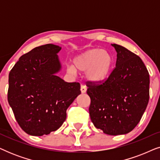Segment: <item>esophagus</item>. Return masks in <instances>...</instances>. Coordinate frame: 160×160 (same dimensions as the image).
I'll return each mask as SVG.
<instances>
[{
    "label": "esophagus",
    "mask_w": 160,
    "mask_h": 160,
    "mask_svg": "<svg viewBox=\"0 0 160 160\" xmlns=\"http://www.w3.org/2000/svg\"><path fill=\"white\" fill-rule=\"evenodd\" d=\"M86 91H87V87L83 84L81 85V92H82V93L86 92Z\"/></svg>",
    "instance_id": "esophagus-1"
}]
</instances>
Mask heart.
<instances>
[{"label":"heart","instance_id":"obj_1","mask_svg":"<svg viewBox=\"0 0 160 160\" xmlns=\"http://www.w3.org/2000/svg\"><path fill=\"white\" fill-rule=\"evenodd\" d=\"M73 66L68 71L73 73L76 70L87 71V76L93 82H101L107 78L113 64L111 54L106 50L92 49L78 54L73 58Z\"/></svg>","mask_w":160,"mask_h":160}]
</instances>
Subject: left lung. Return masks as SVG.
I'll return each instance as SVG.
<instances>
[{"label": "left lung", "mask_w": 160, "mask_h": 160, "mask_svg": "<svg viewBox=\"0 0 160 160\" xmlns=\"http://www.w3.org/2000/svg\"><path fill=\"white\" fill-rule=\"evenodd\" d=\"M112 46L117 52L116 67L106 79L86 85L94 125L117 135L130 132L141 120L149 100V73L140 57L122 46Z\"/></svg>", "instance_id": "1"}]
</instances>
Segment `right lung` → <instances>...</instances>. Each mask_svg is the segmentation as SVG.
Returning a JSON list of instances; mask_svg holds the SVG:
<instances>
[{
    "label": "right lung",
    "mask_w": 160,
    "mask_h": 160,
    "mask_svg": "<svg viewBox=\"0 0 160 160\" xmlns=\"http://www.w3.org/2000/svg\"><path fill=\"white\" fill-rule=\"evenodd\" d=\"M61 47L51 43L32 49L19 59L8 76V101L20 128L28 135H48L61 127L66 110L81 94L78 82L56 76Z\"/></svg>",
    "instance_id": "right-lung-1"
}]
</instances>
